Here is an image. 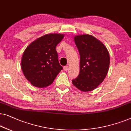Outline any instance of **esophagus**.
Instances as JSON below:
<instances>
[{
	"label": "esophagus",
	"mask_w": 131,
	"mask_h": 131,
	"mask_svg": "<svg viewBox=\"0 0 131 131\" xmlns=\"http://www.w3.org/2000/svg\"><path fill=\"white\" fill-rule=\"evenodd\" d=\"M68 68H69V66H65L63 67V69H64V70H65V71H68Z\"/></svg>",
	"instance_id": "esophagus-1"
}]
</instances>
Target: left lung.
Here are the masks:
<instances>
[{"label": "left lung", "mask_w": 131, "mask_h": 131, "mask_svg": "<svg viewBox=\"0 0 131 131\" xmlns=\"http://www.w3.org/2000/svg\"><path fill=\"white\" fill-rule=\"evenodd\" d=\"M74 41L80 55V71L78 77L72 82L81 91H91L107 74L109 53L104 44L91 35H77Z\"/></svg>", "instance_id": "obj_1"}]
</instances>
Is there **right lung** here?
<instances>
[{"label": "right lung", "mask_w": 131, "mask_h": 131, "mask_svg": "<svg viewBox=\"0 0 131 131\" xmlns=\"http://www.w3.org/2000/svg\"><path fill=\"white\" fill-rule=\"evenodd\" d=\"M63 34H48L38 38L27 47L21 59V69L33 86L45 88L53 83L61 70L56 46Z\"/></svg>", "instance_id": "right-lung-1"}]
</instances>
